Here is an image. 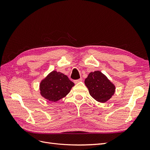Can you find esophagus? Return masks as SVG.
Listing matches in <instances>:
<instances>
[{
    "instance_id": "esophagus-1",
    "label": "esophagus",
    "mask_w": 150,
    "mask_h": 150,
    "mask_svg": "<svg viewBox=\"0 0 150 150\" xmlns=\"http://www.w3.org/2000/svg\"><path fill=\"white\" fill-rule=\"evenodd\" d=\"M82 81V79L81 78H80V79H76V80H74V83L75 84H77V83H79V82H81V81Z\"/></svg>"
}]
</instances>
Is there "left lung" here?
I'll use <instances>...</instances> for the list:
<instances>
[{"label":"left lung","mask_w":150,"mask_h":150,"mask_svg":"<svg viewBox=\"0 0 150 150\" xmlns=\"http://www.w3.org/2000/svg\"><path fill=\"white\" fill-rule=\"evenodd\" d=\"M84 83L91 96L100 103L109 100L115 91V86L99 71L90 72Z\"/></svg>","instance_id":"1"}]
</instances>
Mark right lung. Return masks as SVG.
Listing matches in <instances>:
<instances>
[{
    "label": "right lung",
    "mask_w": 150,
    "mask_h": 150,
    "mask_svg": "<svg viewBox=\"0 0 150 150\" xmlns=\"http://www.w3.org/2000/svg\"><path fill=\"white\" fill-rule=\"evenodd\" d=\"M74 86L67 76L54 71L40 83V94L48 100L55 102L66 96Z\"/></svg>",
    "instance_id": "right-lung-1"
}]
</instances>
